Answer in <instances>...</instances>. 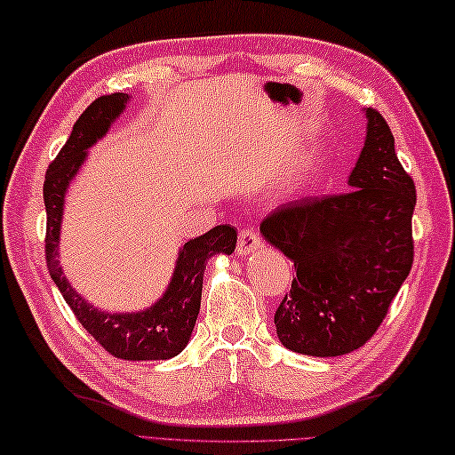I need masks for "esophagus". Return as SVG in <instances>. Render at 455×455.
Returning a JSON list of instances; mask_svg holds the SVG:
<instances>
[{"label":"esophagus","instance_id":"esophagus-1","mask_svg":"<svg viewBox=\"0 0 455 455\" xmlns=\"http://www.w3.org/2000/svg\"><path fill=\"white\" fill-rule=\"evenodd\" d=\"M261 245V237L253 228H243L240 229V235H237V253L240 256H248L253 250H258Z\"/></svg>","mask_w":455,"mask_h":455}]
</instances>
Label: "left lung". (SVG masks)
Returning a JSON list of instances; mask_svg holds the SVG:
<instances>
[{"instance_id":"1","label":"left lung","mask_w":455,"mask_h":455,"mask_svg":"<svg viewBox=\"0 0 455 455\" xmlns=\"http://www.w3.org/2000/svg\"><path fill=\"white\" fill-rule=\"evenodd\" d=\"M368 135L352 189L283 204L261 221L266 240L293 261L274 322L291 352L331 357L362 347L386 320L413 264L416 183L394 133L368 108Z\"/></svg>"}]
</instances>
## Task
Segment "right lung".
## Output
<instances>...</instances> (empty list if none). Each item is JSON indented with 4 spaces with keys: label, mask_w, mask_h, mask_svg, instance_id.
<instances>
[{
    "label": "right lung",
    "mask_w": 455,
    "mask_h": 455,
    "mask_svg": "<svg viewBox=\"0 0 455 455\" xmlns=\"http://www.w3.org/2000/svg\"><path fill=\"white\" fill-rule=\"evenodd\" d=\"M127 93L101 95L92 101L74 124V130L45 172L44 202L45 223V264L66 304L85 331L117 360H170L186 347L194 330L207 259L213 253H232L237 232L226 223L215 226L205 235L189 240L180 251L173 280L165 296L154 307L140 314H103L87 304L71 290L58 264V237L63 212V196L69 181L85 159V149L108 132L109 124L125 108Z\"/></svg>",
    "instance_id": "obj_1"
}]
</instances>
